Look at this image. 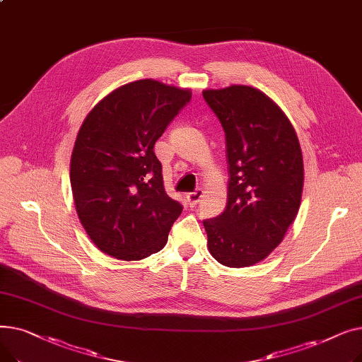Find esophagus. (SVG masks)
Segmentation results:
<instances>
[{
  "mask_svg": "<svg viewBox=\"0 0 362 362\" xmlns=\"http://www.w3.org/2000/svg\"><path fill=\"white\" fill-rule=\"evenodd\" d=\"M201 198H202V191H199V189H198V191L186 195V202L191 206H195L201 201Z\"/></svg>",
  "mask_w": 362,
  "mask_h": 362,
  "instance_id": "34e87169",
  "label": "esophagus"
}]
</instances>
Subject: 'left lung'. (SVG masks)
<instances>
[{
	"label": "left lung",
	"instance_id": "obj_1",
	"mask_svg": "<svg viewBox=\"0 0 362 362\" xmlns=\"http://www.w3.org/2000/svg\"><path fill=\"white\" fill-rule=\"evenodd\" d=\"M226 133L227 205L205 220L210 254L226 267H251L280 245L299 211L303 161L281 108L246 85L202 90Z\"/></svg>",
	"mask_w": 362,
	"mask_h": 362
}]
</instances>
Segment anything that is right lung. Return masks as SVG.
I'll list each match as a JSON object with an SVG mask.
<instances>
[{
  "mask_svg": "<svg viewBox=\"0 0 362 362\" xmlns=\"http://www.w3.org/2000/svg\"><path fill=\"white\" fill-rule=\"evenodd\" d=\"M191 97V89L141 79L88 112L73 146L70 183L83 229L104 254L138 261L167 243L183 206L164 191L154 145Z\"/></svg>",
  "mask_w": 362,
  "mask_h": 362,
  "instance_id": "add662e5",
  "label": "right lung"
}]
</instances>
